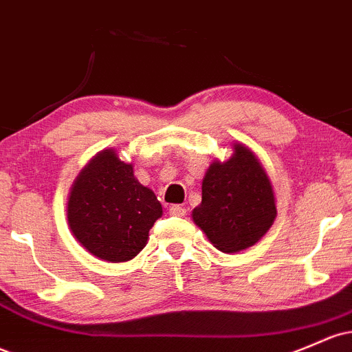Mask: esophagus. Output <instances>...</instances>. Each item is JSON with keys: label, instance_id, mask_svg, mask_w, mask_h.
I'll return each mask as SVG.
<instances>
[{"label": "esophagus", "instance_id": "obj_1", "mask_svg": "<svg viewBox=\"0 0 352 352\" xmlns=\"http://www.w3.org/2000/svg\"><path fill=\"white\" fill-rule=\"evenodd\" d=\"M168 212L172 215H175V217H184L185 212H187V210H185L182 206H172V207L168 208Z\"/></svg>", "mask_w": 352, "mask_h": 352}]
</instances>
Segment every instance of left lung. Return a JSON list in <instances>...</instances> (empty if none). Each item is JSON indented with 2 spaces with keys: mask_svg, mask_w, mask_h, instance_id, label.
<instances>
[{
  "mask_svg": "<svg viewBox=\"0 0 352 352\" xmlns=\"http://www.w3.org/2000/svg\"><path fill=\"white\" fill-rule=\"evenodd\" d=\"M276 217V194L264 165L249 146L235 142L227 160L215 158L208 165L192 220L215 249L235 254L256 245Z\"/></svg>",
  "mask_w": 352,
  "mask_h": 352,
  "instance_id": "obj_1",
  "label": "left lung"
}]
</instances>
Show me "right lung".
<instances>
[{
	"mask_svg": "<svg viewBox=\"0 0 352 352\" xmlns=\"http://www.w3.org/2000/svg\"><path fill=\"white\" fill-rule=\"evenodd\" d=\"M152 188L120 160L115 148L100 150L78 173L68 194L69 232L85 250L107 262H126L140 252L162 217Z\"/></svg>",
	"mask_w": 352,
	"mask_h": 352,
	"instance_id": "obj_1",
	"label": "right lung"
}]
</instances>
